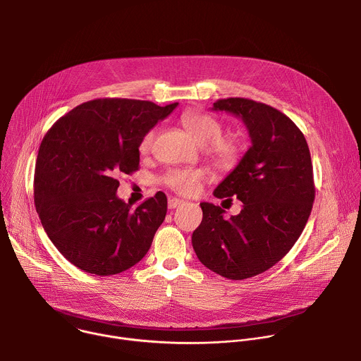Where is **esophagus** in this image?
<instances>
[{
    "label": "esophagus",
    "instance_id": "obj_1",
    "mask_svg": "<svg viewBox=\"0 0 361 361\" xmlns=\"http://www.w3.org/2000/svg\"><path fill=\"white\" fill-rule=\"evenodd\" d=\"M183 202L184 201L180 200V198H170L169 200V209H177V207H180Z\"/></svg>",
    "mask_w": 361,
    "mask_h": 361
}]
</instances>
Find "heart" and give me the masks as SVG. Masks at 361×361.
<instances>
[{
	"label": "heart",
	"instance_id": "heart-1",
	"mask_svg": "<svg viewBox=\"0 0 361 361\" xmlns=\"http://www.w3.org/2000/svg\"><path fill=\"white\" fill-rule=\"evenodd\" d=\"M188 134L202 147L205 154L221 169L235 167L244 152V144L240 138L233 135H223V124L219 118L209 113L190 111L181 118ZM157 138V128L145 131L138 142L141 156H147L154 148ZM205 173L197 169H170L161 181L174 192L188 195L194 192L198 184L204 180Z\"/></svg>",
	"mask_w": 361,
	"mask_h": 361
}]
</instances>
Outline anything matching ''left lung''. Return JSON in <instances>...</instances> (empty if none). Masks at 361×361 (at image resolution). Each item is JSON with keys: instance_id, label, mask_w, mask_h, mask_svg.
<instances>
[{"instance_id": "obj_1", "label": "left lung", "mask_w": 361, "mask_h": 361, "mask_svg": "<svg viewBox=\"0 0 361 361\" xmlns=\"http://www.w3.org/2000/svg\"><path fill=\"white\" fill-rule=\"evenodd\" d=\"M213 110L243 120L251 147L214 190L217 198L243 202L240 214L201 202L202 221L191 241L198 260L212 271L244 280L277 264L291 250L314 201L313 164L304 134L281 111L248 98H226Z\"/></svg>"}]
</instances>
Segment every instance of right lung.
<instances>
[{
	"label": "right lung",
	"instance_id": "right-lung-1",
	"mask_svg": "<svg viewBox=\"0 0 361 361\" xmlns=\"http://www.w3.org/2000/svg\"><path fill=\"white\" fill-rule=\"evenodd\" d=\"M177 106L91 99L44 135L34 173L35 209L49 240L80 270L118 274L149 250L166 219L167 197L159 191L131 209L117 197V177L138 170L142 134Z\"/></svg>",
	"mask_w": 361,
	"mask_h": 361
}]
</instances>
